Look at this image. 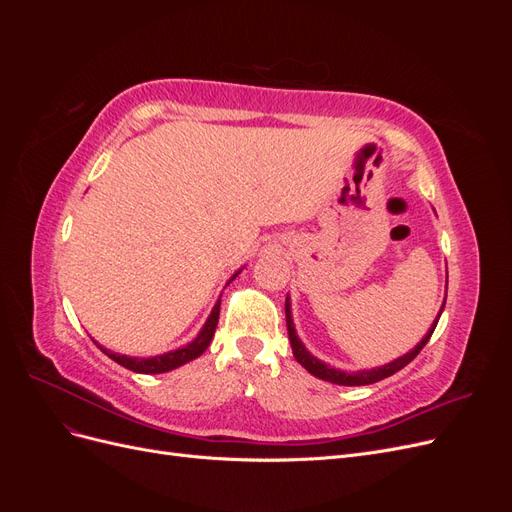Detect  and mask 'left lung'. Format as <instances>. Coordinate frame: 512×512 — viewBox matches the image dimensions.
<instances>
[{
	"label": "left lung",
	"instance_id": "8db88e82",
	"mask_svg": "<svg viewBox=\"0 0 512 512\" xmlns=\"http://www.w3.org/2000/svg\"><path fill=\"white\" fill-rule=\"evenodd\" d=\"M444 303H446V297H444ZM444 303L440 307V312L436 316V320H433V324L429 327V331L425 333V337L418 342L410 352H406L404 356H399V359L386 363V365H380V367H374V369H359V371H344V369H337L333 365H327L324 361L316 359V356L309 352L305 348V344L299 339L297 335V329H294V320H292V309H290V297H286V324H288V339H290V346H292V354L294 359H297L309 374L320 378V380H327L331 384H342V386H363V384H374L378 380H384L393 376L395 371L404 369L414 356L423 350V346L429 342V337L433 333V329H436V324L442 316V309H444Z\"/></svg>",
	"mask_w": 512,
	"mask_h": 512
}]
</instances>
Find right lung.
<instances>
[{
  "label": "right lung",
  "mask_w": 512,
  "mask_h": 512,
  "mask_svg": "<svg viewBox=\"0 0 512 512\" xmlns=\"http://www.w3.org/2000/svg\"><path fill=\"white\" fill-rule=\"evenodd\" d=\"M239 273H241V269L235 275H232L228 282L235 280ZM218 318H220V299H218V303L213 305L207 322L203 324V329L198 331V335L192 339L190 344H185V346H181L177 350L158 354V356H149V359H138V356L119 354V352H113V350L100 346L98 342L96 344L108 356V359H113L115 363H119L121 367H126L130 371H136V374H164V371L177 369V367H181L185 363L198 359V356L209 348L211 339H213V333H215V327H218Z\"/></svg>",
  "instance_id": "obj_1"
}]
</instances>
